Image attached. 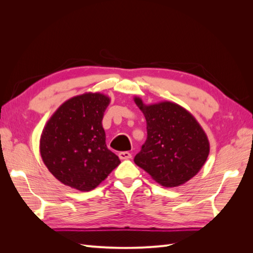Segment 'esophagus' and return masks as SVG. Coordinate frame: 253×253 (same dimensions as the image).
<instances>
[{"label": "esophagus", "instance_id": "esophagus-1", "mask_svg": "<svg viewBox=\"0 0 253 253\" xmlns=\"http://www.w3.org/2000/svg\"><path fill=\"white\" fill-rule=\"evenodd\" d=\"M118 156H119V158L120 159H129V158H132V154L131 153H128V152H120L119 154H118Z\"/></svg>", "mask_w": 253, "mask_h": 253}]
</instances>
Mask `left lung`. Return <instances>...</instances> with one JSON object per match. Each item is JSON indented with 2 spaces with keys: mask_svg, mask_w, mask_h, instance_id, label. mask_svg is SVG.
Returning <instances> with one entry per match:
<instances>
[{
  "mask_svg": "<svg viewBox=\"0 0 253 253\" xmlns=\"http://www.w3.org/2000/svg\"><path fill=\"white\" fill-rule=\"evenodd\" d=\"M134 101L147 120V140L134 158L159 185L177 187L195 176L209 155L208 137L182 106L164 101L145 105Z\"/></svg>",
  "mask_w": 253,
  "mask_h": 253,
  "instance_id": "8db88e82",
  "label": "left lung"
}]
</instances>
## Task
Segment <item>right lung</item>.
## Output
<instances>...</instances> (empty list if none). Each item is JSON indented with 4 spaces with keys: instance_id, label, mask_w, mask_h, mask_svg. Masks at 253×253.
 Here are the masks:
<instances>
[{
    "instance_id": "right-lung-1",
    "label": "right lung",
    "mask_w": 253,
    "mask_h": 253,
    "mask_svg": "<svg viewBox=\"0 0 253 253\" xmlns=\"http://www.w3.org/2000/svg\"><path fill=\"white\" fill-rule=\"evenodd\" d=\"M110 98L86 93L68 99L44 126L40 153L49 172L64 185L90 191L120 160L106 147L102 126Z\"/></svg>"
}]
</instances>
